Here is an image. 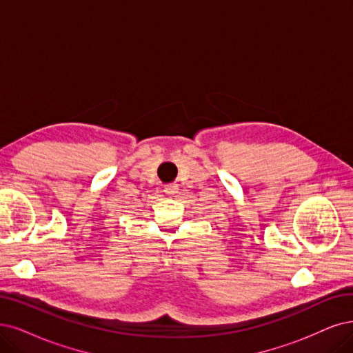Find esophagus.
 Segmentation results:
<instances>
[{"mask_svg": "<svg viewBox=\"0 0 353 353\" xmlns=\"http://www.w3.org/2000/svg\"><path fill=\"white\" fill-rule=\"evenodd\" d=\"M179 192V188L176 185H168L164 188V193L167 194H176Z\"/></svg>", "mask_w": 353, "mask_h": 353, "instance_id": "obj_1", "label": "esophagus"}]
</instances>
